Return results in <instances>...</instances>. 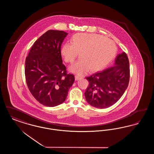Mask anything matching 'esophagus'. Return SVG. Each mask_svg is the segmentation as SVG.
Listing matches in <instances>:
<instances>
[{
  "label": "esophagus",
  "mask_w": 154,
  "mask_h": 154,
  "mask_svg": "<svg viewBox=\"0 0 154 154\" xmlns=\"http://www.w3.org/2000/svg\"><path fill=\"white\" fill-rule=\"evenodd\" d=\"M81 79V78L80 76H79V75H75V80H80Z\"/></svg>",
  "instance_id": "1"
}]
</instances>
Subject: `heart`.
<instances>
[{"label":"heart","mask_w":154,"mask_h":154,"mask_svg":"<svg viewBox=\"0 0 154 154\" xmlns=\"http://www.w3.org/2000/svg\"><path fill=\"white\" fill-rule=\"evenodd\" d=\"M70 43L63 44L60 54L67 63H72L79 52L80 59L69 67V70L79 75L102 70L110 64L117 54V47L110 40L97 34L77 33Z\"/></svg>","instance_id":"1"}]
</instances>
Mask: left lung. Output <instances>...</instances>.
Returning a JSON list of instances; mask_svg holds the SVG:
<instances>
[{"instance_id":"left-lung-1","label":"left lung","mask_w":154,"mask_h":154,"mask_svg":"<svg viewBox=\"0 0 154 154\" xmlns=\"http://www.w3.org/2000/svg\"><path fill=\"white\" fill-rule=\"evenodd\" d=\"M129 78V59L122 52L116 57L114 66L86 78L89 84L84 93L87 102L97 109L109 107L124 94Z\"/></svg>"}]
</instances>
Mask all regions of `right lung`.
Returning a JSON list of instances; mask_svg holds the SVG:
<instances>
[{"mask_svg":"<svg viewBox=\"0 0 154 154\" xmlns=\"http://www.w3.org/2000/svg\"><path fill=\"white\" fill-rule=\"evenodd\" d=\"M68 33L49 30L32 47L25 60V74L29 90L37 100L48 107L64 102L74 82L62 63L61 45Z\"/></svg>","mask_w":154,"mask_h":154,"instance_id":"add662e5","label":"right lung"}]
</instances>
